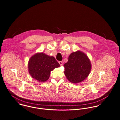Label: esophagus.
I'll use <instances>...</instances> for the list:
<instances>
[{"label": "esophagus", "mask_w": 120, "mask_h": 120, "mask_svg": "<svg viewBox=\"0 0 120 120\" xmlns=\"http://www.w3.org/2000/svg\"><path fill=\"white\" fill-rule=\"evenodd\" d=\"M58 63L61 66H62L63 65V62L62 61H59Z\"/></svg>", "instance_id": "esophagus-1"}]
</instances>
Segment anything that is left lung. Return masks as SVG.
<instances>
[{
  "label": "left lung",
  "mask_w": 120,
  "mask_h": 120,
  "mask_svg": "<svg viewBox=\"0 0 120 120\" xmlns=\"http://www.w3.org/2000/svg\"><path fill=\"white\" fill-rule=\"evenodd\" d=\"M64 66L66 78L73 83H79L84 80L91 68L88 56L80 51L72 53L68 57V62Z\"/></svg>",
  "instance_id": "1"
}]
</instances>
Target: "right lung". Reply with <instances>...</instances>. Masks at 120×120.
Returning a JSON list of instances; mask_svg holds the SVG:
<instances>
[{
  "label": "right lung",
  "instance_id": "add662e5",
  "mask_svg": "<svg viewBox=\"0 0 120 120\" xmlns=\"http://www.w3.org/2000/svg\"><path fill=\"white\" fill-rule=\"evenodd\" d=\"M60 66L53 56L39 53L30 59L29 72L33 79L39 82H44L49 79L50 72Z\"/></svg>",
  "mask_w": 120,
  "mask_h": 120
}]
</instances>
